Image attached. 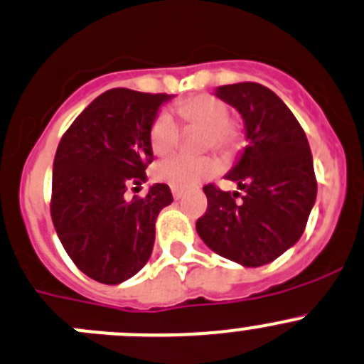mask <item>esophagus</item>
<instances>
[{"label":"esophagus","mask_w":364,"mask_h":364,"mask_svg":"<svg viewBox=\"0 0 364 364\" xmlns=\"http://www.w3.org/2000/svg\"><path fill=\"white\" fill-rule=\"evenodd\" d=\"M171 190H172V197H174L176 200L181 199V197H183V190L181 188H176V186H172Z\"/></svg>","instance_id":"1"}]
</instances>
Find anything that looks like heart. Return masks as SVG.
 <instances>
[{
	"label": "heart",
	"instance_id": "obj_1",
	"mask_svg": "<svg viewBox=\"0 0 364 364\" xmlns=\"http://www.w3.org/2000/svg\"><path fill=\"white\" fill-rule=\"evenodd\" d=\"M179 117L188 124L204 126V147L225 151L235 144V129L229 124V108L218 97L210 94L188 97L176 105ZM179 142V126L168 112H160L151 126V147L156 154L172 153ZM218 171V161L211 156H176L165 158L154 167V176L160 181L176 188H192L210 179Z\"/></svg>",
	"mask_w": 364,
	"mask_h": 364
}]
</instances>
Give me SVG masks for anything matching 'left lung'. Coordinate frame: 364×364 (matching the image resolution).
Here are the masks:
<instances>
[{
    "label": "left lung",
    "instance_id": "left-lung-1",
    "mask_svg": "<svg viewBox=\"0 0 364 364\" xmlns=\"http://www.w3.org/2000/svg\"><path fill=\"white\" fill-rule=\"evenodd\" d=\"M215 96L242 115L247 146L225 179L238 192L204 186L208 210L197 220L200 240L242 267H261L301 240L316 200L313 156L290 108L259 83L224 85Z\"/></svg>",
    "mask_w": 364,
    "mask_h": 364
}]
</instances>
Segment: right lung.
Listing matches in <instances>:
<instances>
[{"mask_svg": "<svg viewBox=\"0 0 364 364\" xmlns=\"http://www.w3.org/2000/svg\"><path fill=\"white\" fill-rule=\"evenodd\" d=\"M174 96L112 88L88 105L58 144L51 218L73 263L103 284L139 274L154 245L158 213L172 203L164 183L128 200L154 160L151 126Z\"/></svg>", "mask_w": 364, "mask_h": 364, "instance_id": "obj_1", "label": "right lung"}]
</instances>
